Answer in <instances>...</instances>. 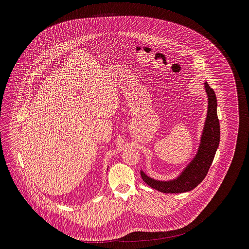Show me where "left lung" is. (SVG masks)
I'll return each mask as SVG.
<instances>
[{"label": "left lung", "instance_id": "8db88e82", "mask_svg": "<svg viewBox=\"0 0 249 249\" xmlns=\"http://www.w3.org/2000/svg\"><path fill=\"white\" fill-rule=\"evenodd\" d=\"M204 86L208 96V111L199 148L196 157L182 174L174 180L158 181L148 178L143 172H141V177L144 183L161 193L178 194L192 191L202 182L213 163L220 138L219 121L216 114L215 94L207 82L204 83Z\"/></svg>", "mask_w": 249, "mask_h": 249}]
</instances>
